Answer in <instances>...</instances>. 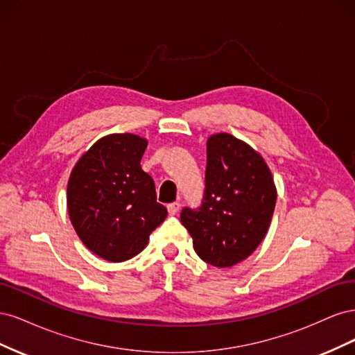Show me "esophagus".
<instances>
[{"label":"esophagus","instance_id":"esophagus-1","mask_svg":"<svg viewBox=\"0 0 355 355\" xmlns=\"http://www.w3.org/2000/svg\"><path fill=\"white\" fill-rule=\"evenodd\" d=\"M179 209H180V204L179 202H170L168 206H167L168 214H171V216H173V214H176L179 211Z\"/></svg>","mask_w":355,"mask_h":355}]
</instances>
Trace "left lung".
Masks as SVG:
<instances>
[{
  "instance_id": "left-lung-1",
  "label": "left lung",
  "mask_w": 355,
  "mask_h": 355,
  "mask_svg": "<svg viewBox=\"0 0 355 355\" xmlns=\"http://www.w3.org/2000/svg\"><path fill=\"white\" fill-rule=\"evenodd\" d=\"M277 188L263 157L230 133L207 139L206 192L196 211L180 222L204 262L230 268L247 259L270 228Z\"/></svg>"
}]
</instances>
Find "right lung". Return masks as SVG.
<instances>
[{"mask_svg":"<svg viewBox=\"0 0 355 355\" xmlns=\"http://www.w3.org/2000/svg\"><path fill=\"white\" fill-rule=\"evenodd\" d=\"M148 141L112 133L96 141L75 163L67 188L72 227L90 252L108 262L141 253L167 216L141 159Z\"/></svg>","mask_w":355,"mask_h":355,"instance_id":"1","label":"right lung"}]
</instances>
